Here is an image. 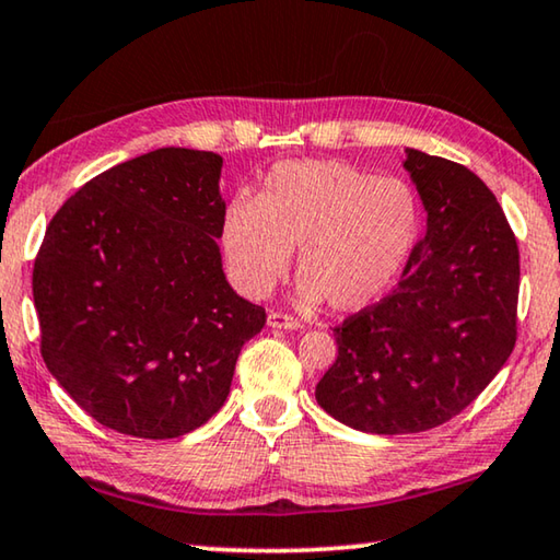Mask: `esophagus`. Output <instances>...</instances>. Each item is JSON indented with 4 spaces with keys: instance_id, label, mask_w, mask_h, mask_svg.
I'll return each mask as SVG.
<instances>
[{
    "instance_id": "esophagus-1",
    "label": "esophagus",
    "mask_w": 560,
    "mask_h": 560,
    "mask_svg": "<svg viewBox=\"0 0 560 560\" xmlns=\"http://www.w3.org/2000/svg\"><path fill=\"white\" fill-rule=\"evenodd\" d=\"M267 324L271 328H283V330H299L301 328V320H296L293 316H287V314H279V311H271Z\"/></svg>"
}]
</instances>
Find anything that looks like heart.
I'll return each mask as SVG.
<instances>
[{"mask_svg": "<svg viewBox=\"0 0 560 560\" xmlns=\"http://www.w3.org/2000/svg\"><path fill=\"white\" fill-rule=\"evenodd\" d=\"M420 234V202L400 177L343 160H287L257 200L240 195L222 220V249L240 287L267 296L299 246V301L340 314L371 306L400 277Z\"/></svg>", "mask_w": 560, "mask_h": 560, "instance_id": "1", "label": "heart"}]
</instances>
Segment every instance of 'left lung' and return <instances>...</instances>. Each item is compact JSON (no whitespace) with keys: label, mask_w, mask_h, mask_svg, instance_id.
<instances>
[{"label":"left lung","mask_w":560,"mask_h":560,"mask_svg":"<svg viewBox=\"0 0 560 560\" xmlns=\"http://www.w3.org/2000/svg\"><path fill=\"white\" fill-rule=\"evenodd\" d=\"M428 230L402 279L334 330L316 400L348 428L412 434L477 400L516 343L518 246L497 197L464 165L405 148Z\"/></svg>","instance_id":"left-lung-1"}]
</instances>
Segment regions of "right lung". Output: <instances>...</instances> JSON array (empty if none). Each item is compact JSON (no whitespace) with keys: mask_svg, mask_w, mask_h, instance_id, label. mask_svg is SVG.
<instances>
[{"mask_svg":"<svg viewBox=\"0 0 560 560\" xmlns=\"http://www.w3.org/2000/svg\"><path fill=\"white\" fill-rule=\"evenodd\" d=\"M222 158L160 148L63 202L34 261L49 373L103 428L173 440L230 395L267 324L222 269Z\"/></svg>","mask_w":560,"mask_h":560,"instance_id":"add662e5","label":"right lung"}]
</instances>
